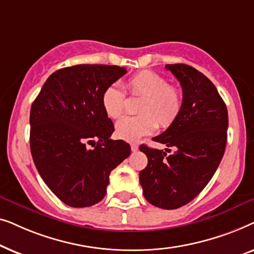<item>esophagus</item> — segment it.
Masks as SVG:
<instances>
[{"label":"esophagus","mask_w":254,"mask_h":254,"mask_svg":"<svg viewBox=\"0 0 254 254\" xmlns=\"http://www.w3.org/2000/svg\"><path fill=\"white\" fill-rule=\"evenodd\" d=\"M130 149H131V151H133V152L137 151L138 150V145L136 143H131L130 144Z\"/></svg>","instance_id":"obj_1"}]
</instances>
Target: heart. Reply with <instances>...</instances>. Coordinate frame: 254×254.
<instances>
[{
  "instance_id": "heart-1",
  "label": "heart",
  "mask_w": 254,
  "mask_h": 254,
  "mask_svg": "<svg viewBox=\"0 0 254 254\" xmlns=\"http://www.w3.org/2000/svg\"><path fill=\"white\" fill-rule=\"evenodd\" d=\"M125 89L131 97H141L137 104L136 117H126L116 125V135L121 140L135 142L150 135L156 125L168 128L175 123L183 110V92L178 86L168 84L163 76L150 70H142L129 77ZM102 105L112 119L123 116L125 93L119 86L112 84L104 90Z\"/></svg>"
}]
</instances>
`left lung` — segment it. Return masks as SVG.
<instances>
[{
    "instance_id": "left-lung-1",
    "label": "left lung",
    "mask_w": 254,
    "mask_h": 254,
    "mask_svg": "<svg viewBox=\"0 0 254 254\" xmlns=\"http://www.w3.org/2000/svg\"><path fill=\"white\" fill-rule=\"evenodd\" d=\"M183 89V110L156 142L175 148L172 155L142 144L148 165L140 172L145 200L177 209L197 196L214 176L227 144L228 110L217 89L195 68L166 64ZM168 151V149H166Z\"/></svg>"
}]
</instances>
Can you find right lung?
<instances>
[{
  "mask_svg": "<svg viewBox=\"0 0 254 254\" xmlns=\"http://www.w3.org/2000/svg\"><path fill=\"white\" fill-rule=\"evenodd\" d=\"M126 68L77 64L53 72L30 113V148L45 184L62 202L83 208L105 196L110 173L130 155V145L111 140L114 126L102 105L107 86ZM86 144H93L92 149Z\"/></svg>",
  "mask_w": 254,
  "mask_h": 254,
  "instance_id": "right-lung-1",
  "label": "right lung"
}]
</instances>
